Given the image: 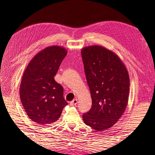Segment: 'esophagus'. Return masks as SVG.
<instances>
[{
	"label": "esophagus",
	"mask_w": 155,
	"mask_h": 155,
	"mask_svg": "<svg viewBox=\"0 0 155 155\" xmlns=\"http://www.w3.org/2000/svg\"><path fill=\"white\" fill-rule=\"evenodd\" d=\"M77 103H78V101H77V98H75V99H74L73 101L71 102L70 104H71V105H72V106H73V105L77 104Z\"/></svg>",
	"instance_id": "esophagus-1"
}]
</instances>
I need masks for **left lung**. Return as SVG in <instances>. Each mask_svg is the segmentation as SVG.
<instances>
[{
    "label": "left lung",
    "instance_id": "8db88e82",
    "mask_svg": "<svg viewBox=\"0 0 155 155\" xmlns=\"http://www.w3.org/2000/svg\"><path fill=\"white\" fill-rule=\"evenodd\" d=\"M81 55L92 98V107L83 114V121L96 131H104L113 127L126 109L128 72L118 55L101 46L84 47Z\"/></svg>",
    "mask_w": 155,
    "mask_h": 155
}]
</instances>
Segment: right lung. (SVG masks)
I'll return each mask as SVG.
<instances>
[{
  "mask_svg": "<svg viewBox=\"0 0 155 155\" xmlns=\"http://www.w3.org/2000/svg\"><path fill=\"white\" fill-rule=\"evenodd\" d=\"M67 54L62 47L45 48L32 58L23 73L19 91L21 103L28 117L38 124L54 123L68 104L63 88L54 78Z\"/></svg>",
  "mask_w": 155,
  "mask_h": 155,
  "instance_id": "right-lung-1",
  "label": "right lung"
}]
</instances>
